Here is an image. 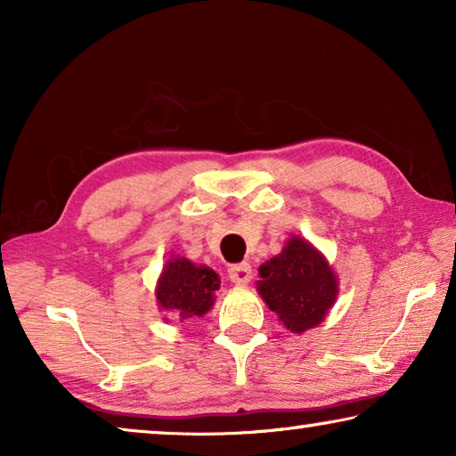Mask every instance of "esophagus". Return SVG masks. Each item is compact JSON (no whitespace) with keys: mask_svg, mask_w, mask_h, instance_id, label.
Returning <instances> with one entry per match:
<instances>
[{"mask_svg":"<svg viewBox=\"0 0 456 456\" xmlns=\"http://www.w3.org/2000/svg\"><path fill=\"white\" fill-rule=\"evenodd\" d=\"M227 273H229V280L233 283L245 285V283H249V280H251V265L247 264V261H243V264L231 265L227 269Z\"/></svg>","mask_w":456,"mask_h":456,"instance_id":"obj_1","label":"esophagus"}]
</instances>
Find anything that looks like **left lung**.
Listing matches in <instances>:
<instances>
[{
  "label": "left lung",
  "instance_id": "8db88e82",
  "mask_svg": "<svg viewBox=\"0 0 456 456\" xmlns=\"http://www.w3.org/2000/svg\"><path fill=\"white\" fill-rule=\"evenodd\" d=\"M257 291L283 326L302 334L326 318L336 302L338 280L328 261L299 237L259 267Z\"/></svg>",
  "mask_w": 456,
  "mask_h": 456
}]
</instances>
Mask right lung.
<instances>
[{
	"label": "right lung",
	"instance_id": "obj_1",
	"mask_svg": "<svg viewBox=\"0 0 456 456\" xmlns=\"http://www.w3.org/2000/svg\"><path fill=\"white\" fill-rule=\"evenodd\" d=\"M215 289H219V277L213 269L197 267L189 259H173L160 275L157 299L173 320L187 322L211 310Z\"/></svg>",
	"mask_w": 456,
	"mask_h": 456
}]
</instances>
